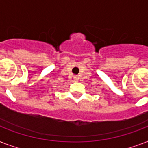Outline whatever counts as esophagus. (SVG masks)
Returning <instances> with one entry per match:
<instances>
[{"mask_svg":"<svg viewBox=\"0 0 148 148\" xmlns=\"http://www.w3.org/2000/svg\"><path fill=\"white\" fill-rule=\"evenodd\" d=\"M74 79H75V80H77V77H74Z\"/></svg>","mask_w":148,"mask_h":148,"instance_id":"34e87169","label":"esophagus"}]
</instances>
